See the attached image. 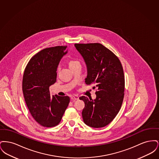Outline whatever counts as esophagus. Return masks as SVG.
<instances>
[{
  "mask_svg": "<svg viewBox=\"0 0 159 159\" xmlns=\"http://www.w3.org/2000/svg\"><path fill=\"white\" fill-rule=\"evenodd\" d=\"M79 97L78 96H77V95H74V96H72L71 97V100H73V101H76V100H78L79 99Z\"/></svg>",
  "mask_w": 159,
  "mask_h": 159,
  "instance_id": "1",
  "label": "esophagus"
}]
</instances>
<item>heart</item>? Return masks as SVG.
Returning a JSON list of instances; mask_svg holds the SVG:
<instances>
[{
  "label": "heart",
  "mask_w": 159,
  "mask_h": 159,
  "mask_svg": "<svg viewBox=\"0 0 159 159\" xmlns=\"http://www.w3.org/2000/svg\"><path fill=\"white\" fill-rule=\"evenodd\" d=\"M67 64H68V67L70 69L71 68H74L75 67L77 66H80V62L78 60H77L75 58H71L67 62ZM59 68L58 69V71H59Z\"/></svg>",
  "instance_id": "heart-1"
}]
</instances>
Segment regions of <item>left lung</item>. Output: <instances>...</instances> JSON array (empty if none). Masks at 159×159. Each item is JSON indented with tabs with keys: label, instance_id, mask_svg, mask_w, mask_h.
Here are the masks:
<instances>
[{
	"label": "left lung",
	"instance_id": "obj_1",
	"mask_svg": "<svg viewBox=\"0 0 159 159\" xmlns=\"http://www.w3.org/2000/svg\"><path fill=\"white\" fill-rule=\"evenodd\" d=\"M87 66L86 84L96 88L94 100L82 96L83 121L95 128H102L113 120L120 110L125 92V77L118 57L98 43H76Z\"/></svg>",
	"mask_w": 159,
	"mask_h": 159
}]
</instances>
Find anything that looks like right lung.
Masks as SVG:
<instances>
[{"instance_id": "1", "label": "right lung", "mask_w": 159, "mask_h": 159, "mask_svg": "<svg viewBox=\"0 0 159 159\" xmlns=\"http://www.w3.org/2000/svg\"><path fill=\"white\" fill-rule=\"evenodd\" d=\"M67 46L43 49L35 54L25 68L23 92L34 119L46 128L58 125L70 102L68 96H51L49 87L57 81V70Z\"/></svg>"}]
</instances>
